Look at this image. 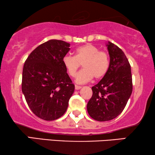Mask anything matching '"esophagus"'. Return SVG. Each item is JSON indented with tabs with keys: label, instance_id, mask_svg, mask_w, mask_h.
Masks as SVG:
<instances>
[{
	"label": "esophagus",
	"instance_id": "esophagus-1",
	"mask_svg": "<svg viewBox=\"0 0 155 155\" xmlns=\"http://www.w3.org/2000/svg\"><path fill=\"white\" fill-rule=\"evenodd\" d=\"M82 87L81 86H79V85H75V90H80V88H81Z\"/></svg>",
	"mask_w": 155,
	"mask_h": 155
}]
</instances>
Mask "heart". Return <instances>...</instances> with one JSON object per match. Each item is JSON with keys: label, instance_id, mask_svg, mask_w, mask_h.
Here are the masks:
<instances>
[{"label": "heart", "instance_id": "obj_1", "mask_svg": "<svg viewBox=\"0 0 155 155\" xmlns=\"http://www.w3.org/2000/svg\"><path fill=\"white\" fill-rule=\"evenodd\" d=\"M63 63L71 77L75 75L82 64L83 69L77 74L75 80L78 83H84L92 78L96 80L102 78L109 68V58L107 53L99 51L96 46L87 44L75 50V56L65 55Z\"/></svg>", "mask_w": 155, "mask_h": 155}]
</instances>
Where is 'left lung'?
<instances>
[{
    "instance_id": "obj_1",
    "label": "left lung",
    "mask_w": 155,
    "mask_h": 155,
    "mask_svg": "<svg viewBox=\"0 0 155 155\" xmlns=\"http://www.w3.org/2000/svg\"><path fill=\"white\" fill-rule=\"evenodd\" d=\"M110 57L107 73L92 87V96L87 105L93 119L107 121L123 111L133 91L130 65L124 51L109 41L107 44Z\"/></svg>"
}]
</instances>
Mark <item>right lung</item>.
<instances>
[{
  "label": "right lung",
  "mask_w": 155,
  "mask_h": 155,
  "mask_svg": "<svg viewBox=\"0 0 155 155\" xmlns=\"http://www.w3.org/2000/svg\"><path fill=\"white\" fill-rule=\"evenodd\" d=\"M70 45L61 40H49L37 46L25 62L22 93L29 109L43 120L61 117L74 92L75 85L63 63Z\"/></svg>",
  "instance_id": "obj_1"
}]
</instances>
